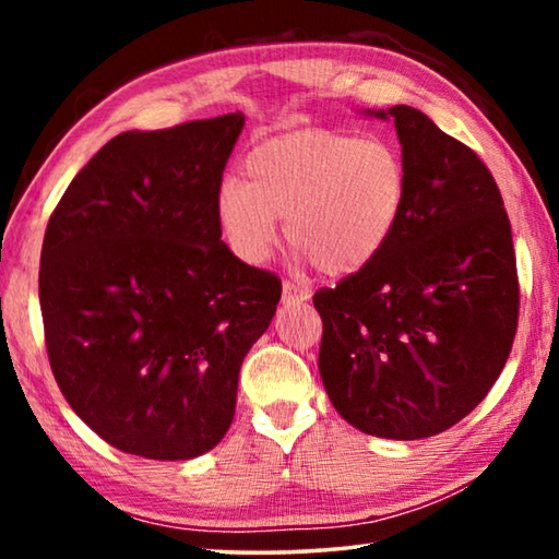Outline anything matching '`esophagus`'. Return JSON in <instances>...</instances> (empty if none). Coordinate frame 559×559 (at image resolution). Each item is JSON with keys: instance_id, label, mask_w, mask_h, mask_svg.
Returning a JSON list of instances; mask_svg holds the SVG:
<instances>
[{"instance_id": "esophagus-1", "label": "esophagus", "mask_w": 559, "mask_h": 559, "mask_svg": "<svg viewBox=\"0 0 559 559\" xmlns=\"http://www.w3.org/2000/svg\"><path fill=\"white\" fill-rule=\"evenodd\" d=\"M308 298H310V290L308 288H300V286H296V283H290V281L283 283V302H286V306H296V302H302V300H308Z\"/></svg>"}]
</instances>
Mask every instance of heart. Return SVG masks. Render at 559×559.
Instances as JSON below:
<instances>
[{
    "instance_id": "1",
    "label": "heart",
    "mask_w": 559,
    "mask_h": 559,
    "mask_svg": "<svg viewBox=\"0 0 559 559\" xmlns=\"http://www.w3.org/2000/svg\"><path fill=\"white\" fill-rule=\"evenodd\" d=\"M246 179L216 187L214 216L236 261L266 263L281 224L302 261L347 278L382 257L409 204V167L390 138L298 130L246 157Z\"/></svg>"
}]
</instances>
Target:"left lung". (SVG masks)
Segmentation results:
<instances>
[{
  "label": "left lung",
  "instance_id": "8db88e82",
  "mask_svg": "<svg viewBox=\"0 0 559 559\" xmlns=\"http://www.w3.org/2000/svg\"><path fill=\"white\" fill-rule=\"evenodd\" d=\"M394 120L409 204L372 266L313 296L318 370L355 429L414 441L484 402L513 347L518 271L498 185L478 155L409 106Z\"/></svg>",
  "mask_w": 559,
  "mask_h": 559
}]
</instances>
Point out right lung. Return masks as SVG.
I'll use <instances>...</instances> for the list:
<instances>
[{
  "instance_id": "add662e5",
  "label": "right lung",
  "mask_w": 559,
  "mask_h": 559,
  "mask_svg": "<svg viewBox=\"0 0 559 559\" xmlns=\"http://www.w3.org/2000/svg\"><path fill=\"white\" fill-rule=\"evenodd\" d=\"M243 112L128 130L73 177L46 226L39 300L59 390L103 441L189 461L229 431L239 370L281 281L236 261L214 194Z\"/></svg>"
}]
</instances>
